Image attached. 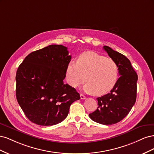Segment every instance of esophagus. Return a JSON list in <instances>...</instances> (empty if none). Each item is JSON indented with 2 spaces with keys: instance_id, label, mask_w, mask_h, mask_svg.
Instances as JSON below:
<instances>
[{
  "instance_id": "1",
  "label": "esophagus",
  "mask_w": 154,
  "mask_h": 154,
  "mask_svg": "<svg viewBox=\"0 0 154 154\" xmlns=\"http://www.w3.org/2000/svg\"><path fill=\"white\" fill-rule=\"evenodd\" d=\"M80 98L82 100H85L86 98V96H84L83 94H80Z\"/></svg>"
}]
</instances>
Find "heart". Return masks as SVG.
Returning a JSON list of instances; mask_svg holds the SVG:
<instances>
[{"instance_id": "b5f03b06", "label": "heart", "mask_w": 154, "mask_h": 154, "mask_svg": "<svg viewBox=\"0 0 154 154\" xmlns=\"http://www.w3.org/2000/svg\"><path fill=\"white\" fill-rule=\"evenodd\" d=\"M118 77V68L114 60L94 52L82 53L77 62H70L66 69V79L70 85L76 88L85 80L83 90L96 96L110 92Z\"/></svg>"}]
</instances>
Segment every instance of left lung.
I'll use <instances>...</instances> for the list:
<instances>
[{
	"label": "left lung",
	"mask_w": 154,
	"mask_h": 154,
	"mask_svg": "<svg viewBox=\"0 0 154 154\" xmlns=\"http://www.w3.org/2000/svg\"><path fill=\"white\" fill-rule=\"evenodd\" d=\"M103 49L117 64L120 77L109 93L97 97L98 106L89 117L96 123L108 125L119 122L132 109L136 101L138 77L125 56L109 46L104 45Z\"/></svg>",
	"instance_id": "left-lung-1"
}]
</instances>
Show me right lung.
Masks as SVG:
<instances>
[{"label": "right lung", "mask_w": 154, "mask_h": 154, "mask_svg": "<svg viewBox=\"0 0 154 154\" xmlns=\"http://www.w3.org/2000/svg\"><path fill=\"white\" fill-rule=\"evenodd\" d=\"M71 59L67 48L50 45L29 54L16 74V97L26 117L41 126L61 123L69 108L80 96L65 84L66 69Z\"/></svg>", "instance_id": "right-lung-1"}]
</instances>
